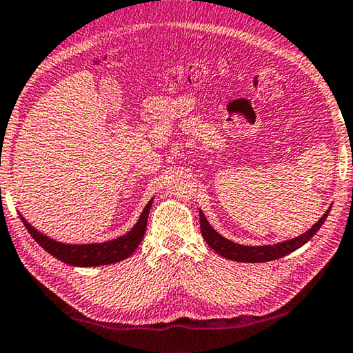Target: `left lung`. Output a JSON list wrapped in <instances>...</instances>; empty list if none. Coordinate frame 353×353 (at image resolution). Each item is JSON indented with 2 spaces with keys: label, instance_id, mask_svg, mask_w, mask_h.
<instances>
[{
  "label": "left lung",
  "instance_id": "1",
  "mask_svg": "<svg viewBox=\"0 0 353 353\" xmlns=\"http://www.w3.org/2000/svg\"><path fill=\"white\" fill-rule=\"evenodd\" d=\"M329 212H330V208L327 209L323 217H321L316 223L310 228V230L302 234V236L294 237L292 240H285V242H281L276 245L246 246V245L234 243L231 240L220 236V234L215 231L211 225H209V221L206 220L205 214L201 212V209H200V230H201L203 239L206 240V243L211 246L215 252H219L220 256L230 259V261H234V262H248V263L261 262L262 263V262L276 261V259L287 256L290 252L301 248L302 245H305L308 240H310L314 234L319 231V228L324 225Z\"/></svg>",
  "mask_w": 353,
  "mask_h": 353
}]
</instances>
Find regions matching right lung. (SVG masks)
I'll return each mask as SVG.
<instances>
[{"instance_id": "1", "label": "right lung", "mask_w": 353, "mask_h": 353, "mask_svg": "<svg viewBox=\"0 0 353 353\" xmlns=\"http://www.w3.org/2000/svg\"><path fill=\"white\" fill-rule=\"evenodd\" d=\"M153 199L147 203V206L142 211L138 223L133 226L132 231H128L123 236L103 243H88V245H68L57 242V240L49 239L45 234H41L30 226L24 217L21 221L26 226L30 236L39 243L43 250L54 256L59 261L65 262L72 267H101V265H110L121 262L133 254V251L138 248L142 237L145 234L148 212H150Z\"/></svg>"}]
</instances>
